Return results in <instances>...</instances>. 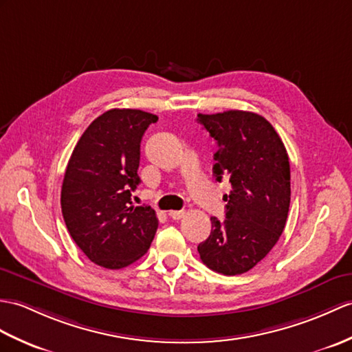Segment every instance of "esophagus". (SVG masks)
Masks as SVG:
<instances>
[{
	"instance_id": "34e87169",
	"label": "esophagus",
	"mask_w": 352,
	"mask_h": 352,
	"mask_svg": "<svg viewBox=\"0 0 352 352\" xmlns=\"http://www.w3.org/2000/svg\"><path fill=\"white\" fill-rule=\"evenodd\" d=\"M169 216L174 220H179L186 216V211L184 210H173V211H169Z\"/></svg>"
}]
</instances>
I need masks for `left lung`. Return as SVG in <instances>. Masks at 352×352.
I'll list each match as a JSON object with an SVG mask.
<instances>
[{"instance_id":"8db88e82","label":"left lung","mask_w":352,"mask_h":352,"mask_svg":"<svg viewBox=\"0 0 352 352\" xmlns=\"http://www.w3.org/2000/svg\"><path fill=\"white\" fill-rule=\"evenodd\" d=\"M217 142L213 174L231 183L223 196L226 219L211 217V234L199 243L201 261L213 272H249L273 249L287 223L291 170L287 148L274 127L258 113H198Z\"/></svg>"}]
</instances>
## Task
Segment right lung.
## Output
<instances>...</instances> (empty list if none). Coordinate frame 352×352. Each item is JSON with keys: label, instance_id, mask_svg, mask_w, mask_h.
<instances>
[{"label": "right lung", "instance_id": "add662e5", "mask_svg": "<svg viewBox=\"0 0 352 352\" xmlns=\"http://www.w3.org/2000/svg\"><path fill=\"white\" fill-rule=\"evenodd\" d=\"M157 116L109 109L80 136L65 169L61 211L65 226L94 264L120 270L144 256L157 231L156 211L132 206L141 141Z\"/></svg>", "mask_w": 352, "mask_h": 352}]
</instances>
